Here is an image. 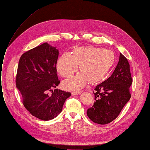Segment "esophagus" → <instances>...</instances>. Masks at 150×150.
Returning <instances> with one entry per match:
<instances>
[{
  "instance_id": "34e87169",
  "label": "esophagus",
  "mask_w": 150,
  "mask_h": 150,
  "mask_svg": "<svg viewBox=\"0 0 150 150\" xmlns=\"http://www.w3.org/2000/svg\"><path fill=\"white\" fill-rule=\"evenodd\" d=\"M81 91H72L71 92V95H80L81 94Z\"/></svg>"
}]
</instances>
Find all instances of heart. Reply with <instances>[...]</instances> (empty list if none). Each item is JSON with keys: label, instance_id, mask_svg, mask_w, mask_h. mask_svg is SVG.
Listing matches in <instances>:
<instances>
[{"label": "heart", "instance_id": "b5f03b06", "mask_svg": "<svg viewBox=\"0 0 150 150\" xmlns=\"http://www.w3.org/2000/svg\"><path fill=\"white\" fill-rule=\"evenodd\" d=\"M115 62V55L110 50L95 47H81L74 50L72 55L62 54L57 63V70L64 78H69L79 69L81 71L66 80L64 85L70 90H79L89 81L91 83L101 81Z\"/></svg>", "mask_w": 150, "mask_h": 150}]
</instances>
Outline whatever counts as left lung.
<instances>
[{
    "label": "left lung",
    "instance_id": "1",
    "mask_svg": "<svg viewBox=\"0 0 150 150\" xmlns=\"http://www.w3.org/2000/svg\"><path fill=\"white\" fill-rule=\"evenodd\" d=\"M132 81L128 60L120 53L113 74L93 91L95 101L87 110L88 117L93 122L101 125L117 118L131 97L130 87Z\"/></svg>",
    "mask_w": 150,
    "mask_h": 150
}]
</instances>
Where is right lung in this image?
<instances>
[{
	"mask_svg": "<svg viewBox=\"0 0 150 150\" xmlns=\"http://www.w3.org/2000/svg\"><path fill=\"white\" fill-rule=\"evenodd\" d=\"M58 55V50L45 42L22 54L18 65L15 82L22 103L31 114L42 120L56 117L71 95L61 90H53L60 83Z\"/></svg>",
	"mask_w": 150,
	"mask_h": 150,
	"instance_id": "add662e5",
	"label": "right lung"
}]
</instances>
